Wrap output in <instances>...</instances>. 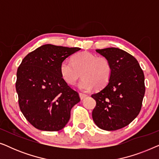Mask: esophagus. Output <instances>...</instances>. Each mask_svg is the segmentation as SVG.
Here are the masks:
<instances>
[{"instance_id": "obj_1", "label": "esophagus", "mask_w": 159, "mask_h": 159, "mask_svg": "<svg viewBox=\"0 0 159 159\" xmlns=\"http://www.w3.org/2000/svg\"><path fill=\"white\" fill-rule=\"evenodd\" d=\"M79 95H80V99H81V100H83V99H84L87 96H88V95H85V94H83V93H79Z\"/></svg>"}]
</instances>
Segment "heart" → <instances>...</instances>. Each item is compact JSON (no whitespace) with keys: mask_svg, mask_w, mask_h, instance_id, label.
<instances>
[{"mask_svg":"<svg viewBox=\"0 0 159 159\" xmlns=\"http://www.w3.org/2000/svg\"><path fill=\"white\" fill-rule=\"evenodd\" d=\"M60 73L63 80L71 85L81 75L82 79L78 87L88 92L93 88L100 90L107 85L111 77L112 66L107 58L83 51L74 56L72 61H63L60 65Z\"/></svg>","mask_w":159,"mask_h":159,"instance_id":"1","label":"heart"}]
</instances>
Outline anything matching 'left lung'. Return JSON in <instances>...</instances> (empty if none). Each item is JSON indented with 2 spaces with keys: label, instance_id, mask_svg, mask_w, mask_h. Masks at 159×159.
I'll use <instances>...</instances> for the list:
<instances>
[{
  "label": "left lung",
  "instance_id": "8db88e82",
  "mask_svg": "<svg viewBox=\"0 0 159 159\" xmlns=\"http://www.w3.org/2000/svg\"><path fill=\"white\" fill-rule=\"evenodd\" d=\"M107 58L112 75L107 85L91 96L96 101L93 119L103 130L119 129L138 116L145 95V77L134 56L116 48L96 50Z\"/></svg>",
  "mask_w": 159,
  "mask_h": 159
}]
</instances>
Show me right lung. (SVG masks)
<instances>
[{"mask_svg":"<svg viewBox=\"0 0 159 159\" xmlns=\"http://www.w3.org/2000/svg\"><path fill=\"white\" fill-rule=\"evenodd\" d=\"M80 48L43 45L24 58L16 73V90L21 111L37 129L59 131L80 98L63 80L60 65Z\"/></svg>","mask_w":159,"mask_h":159,"instance_id":"add662e5","label":"right lung"}]
</instances>
